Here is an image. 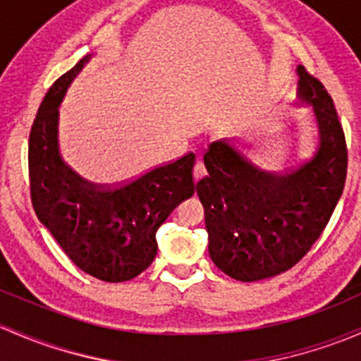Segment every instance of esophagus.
<instances>
[{
	"label": "esophagus",
	"instance_id": "34e87169",
	"mask_svg": "<svg viewBox=\"0 0 361 361\" xmlns=\"http://www.w3.org/2000/svg\"><path fill=\"white\" fill-rule=\"evenodd\" d=\"M206 173H207V171H206V166H204V162L197 161L195 166H193V180L199 181L200 178L206 176Z\"/></svg>",
	"mask_w": 361,
	"mask_h": 361
}]
</instances>
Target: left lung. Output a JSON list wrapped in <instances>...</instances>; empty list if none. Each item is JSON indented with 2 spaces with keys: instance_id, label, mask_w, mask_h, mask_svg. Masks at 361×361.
I'll use <instances>...</instances> for the list:
<instances>
[{
  "instance_id": "left-lung-1",
  "label": "left lung",
  "mask_w": 361,
  "mask_h": 361,
  "mask_svg": "<svg viewBox=\"0 0 361 361\" xmlns=\"http://www.w3.org/2000/svg\"><path fill=\"white\" fill-rule=\"evenodd\" d=\"M299 100L313 105L318 143L305 162L282 173L252 164L226 142L204 154L197 181L209 233V256L223 273L254 282L289 270L305 257L331 219L344 188L348 149L325 86L298 67Z\"/></svg>"
}]
</instances>
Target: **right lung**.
I'll return each instance as SVG.
<instances>
[{"label":"right lung","instance_id":"add662e5","mask_svg":"<svg viewBox=\"0 0 361 361\" xmlns=\"http://www.w3.org/2000/svg\"><path fill=\"white\" fill-rule=\"evenodd\" d=\"M88 60L60 75L37 109L29 135L30 200L75 267L104 282H126L150 267L157 254L155 231L195 192V155L188 152L114 185L94 183L72 169L59 152V105Z\"/></svg>","mask_w":361,"mask_h":361}]
</instances>
